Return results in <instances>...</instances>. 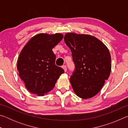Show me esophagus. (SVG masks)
<instances>
[{
	"instance_id": "1",
	"label": "esophagus",
	"mask_w": 128,
	"mask_h": 128,
	"mask_svg": "<svg viewBox=\"0 0 128 128\" xmlns=\"http://www.w3.org/2000/svg\"><path fill=\"white\" fill-rule=\"evenodd\" d=\"M62 68H63V69L64 70V72H66V70H67V68H66V66H65V65H64V66H62Z\"/></svg>"
}]
</instances>
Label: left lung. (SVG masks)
Returning a JSON list of instances; mask_svg holds the SVG:
<instances>
[{
    "label": "left lung",
    "mask_w": 128,
    "mask_h": 128,
    "mask_svg": "<svg viewBox=\"0 0 128 128\" xmlns=\"http://www.w3.org/2000/svg\"><path fill=\"white\" fill-rule=\"evenodd\" d=\"M64 40L70 49L75 66L70 78L73 89L80 98H92L110 76V52L100 40L90 35L68 33Z\"/></svg>",
    "instance_id": "obj_1"
}]
</instances>
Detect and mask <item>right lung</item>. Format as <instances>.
<instances>
[{"label": "right lung", "instance_id": "right-lung-1", "mask_svg": "<svg viewBox=\"0 0 128 128\" xmlns=\"http://www.w3.org/2000/svg\"><path fill=\"white\" fill-rule=\"evenodd\" d=\"M63 38L62 34L40 33L30 39L19 55V76L33 94L42 96L52 89L64 69L55 65L52 48Z\"/></svg>", "mask_w": 128, "mask_h": 128}]
</instances>
